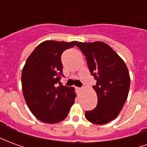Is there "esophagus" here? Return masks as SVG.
Masks as SVG:
<instances>
[{
  "label": "esophagus",
  "mask_w": 147,
  "mask_h": 147,
  "mask_svg": "<svg viewBox=\"0 0 147 147\" xmlns=\"http://www.w3.org/2000/svg\"><path fill=\"white\" fill-rule=\"evenodd\" d=\"M81 90H82V89H81L80 87H76V90L77 92H80Z\"/></svg>",
  "instance_id": "1"
}]
</instances>
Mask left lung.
I'll return each mask as SVG.
<instances>
[{
    "mask_svg": "<svg viewBox=\"0 0 147 147\" xmlns=\"http://www.w3.org/2000/svg\"><path fill=\"white\" fill-rule=\"evenodd\" d=\"M77 46L86 57L91 75L95 78L93 86L98 96V105L85 113L86 120L104 124L117 118L128 95L130 76L123 59L103 42H79Z\"/></svg>",
    "mask_w": 147,
    "mask_h": 147,
    "instance_id": "8db88e82",
    "label": "left lung"
}]
</instances>
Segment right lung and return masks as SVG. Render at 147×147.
Masks as SVG:
<instances>
[{
  "label": "right lung",
  "mask_w": 147,
  "mask_h": 147,
  "mask_svg": "<svg viewBox=\"0 0 147 147\" xmlns=\"http://www.w3.org/2000/svg\"><path fill=\"white\" fill-rule=\"evenodd\" d=\"M76 45V41H44L34 49L23 67L21 80L25 101L34 116L44 123L64 120L75 102V88L62 86L58 76L63 71L61 55Z\"/></svg>",
  "instance_id": "obj_1"
}]
</instances>
